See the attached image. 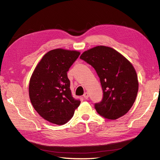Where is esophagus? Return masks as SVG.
I'll return each instance as SVG.
<instances>
[{
  "mask_svg": "<svg viewBox=\"0 0 160 160\" xmlns=\"http://www.w3.org/2000/svg\"><path fill=\"white\" fill-rule=\"evenodd\" d=\"M83 97H84V99H87L88 98V97H89V95H88V93L87 92H86L84 95H83Z\"/></svg>",
  "mask_w": 160,
  "mask_h": 160,
  "instance_id": "34e87169",
  "label": "esophagus"
}]
</instances>
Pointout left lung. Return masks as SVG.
Listing matches in <instances>:
<instances>
[{
  "label": "left lung",
  "mask_w": 160,
  "mask_h": 160,
  "mask_svg": "<svg viewBox=\"0 0 160 160\" xmlns=\"http://www.w3.org/2000/svg\"><path fill=\"white\" fill-rule=\"evenodd\" d=\"M80 58L95 68L103 97L95 108L100 116L116 120L132 108L138 90L137 72L130 61L111 47L97 46L84 51Z\"/></svg>",
  "instance_id": "8db88e82"
}]
</instances>
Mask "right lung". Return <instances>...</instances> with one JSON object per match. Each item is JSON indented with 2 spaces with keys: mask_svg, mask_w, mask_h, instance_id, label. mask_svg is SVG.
<instances>
[{
  "mask_svg": "<svg viewBox=\"0 0 160 160\" xmlns=\"http://www.w3.org/2000/svg\"><path fill=\"white\" fill-rule=\"evenodd\" d=\"M77 51L53 49L36 65L29 84V96L34 109L48 122L63 125L73 117L80 101L72 95L67 72L79 57Z\"/></svg>",
  "mask_w": 160,
  "mask_h": 160,
  "instance_id": "right-lung-1",
  "label": "right lung"
}]
</instances>
